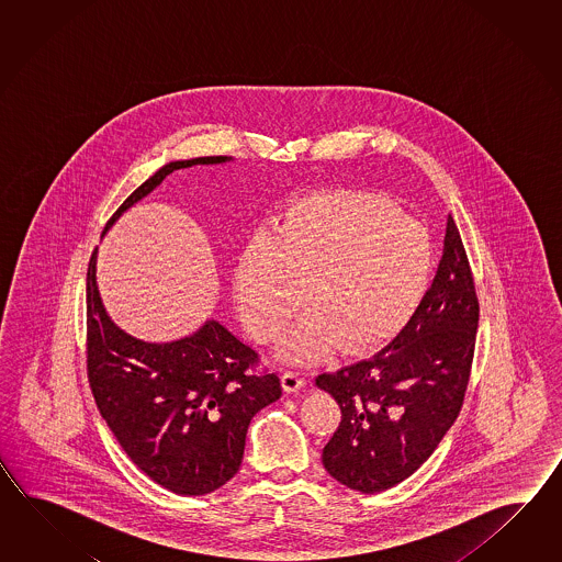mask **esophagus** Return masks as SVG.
I'll return each mask as SVG.
<instances>
[{"mask_svg": "<svg viewBox=\"0 0 562 562\" xmlns=\"http://www.w3.org/2000/svg\"><path fill=\"white\" fill-rule=\"evenodd\" d=\"M281 382H283V390L289 392V394L299 392V390L305 385V380L299 375L297 371H285V373L281 375Z\"/></svg>", "mask_w": 562, "mask_h": 562, "instance_id": "1", "label": "esophagus"}]
</instances>
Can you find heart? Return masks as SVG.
Returning <instances> with one entry per match:
<instances>
[{
    "label": "heart",
    "instance_id": "b5f03b06",
    "mask_svg": "<svg viewBox=\"0 0 562 562\" xmlns=\"http://www.w3.org/2000/svg\"><path fill=\"white\" fill-rule=\"evenodd\" d=\"M431 265L428 231L387 201L322 192L252 233L233 271V297L263 341L277 339L310 297L281 358L313 363L339 344L361 349L397 334L426 295Z\"/></svg>",
    "mask_w": 562,
    "mask_h": 562
}]
</instances>
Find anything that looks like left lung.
I'll return each instance as SVG.
<instances>
[{"label":"left lung","instance_id":"1","mask_svg":"<svg viewBox=\"0 0 562 562\" xmlns=\"http://www.w3.org/2000/svg\"><path fill=\"white\" fill-rule=\"evenodd\" d=\"M476 329L474 279L448 215L438 271L406 327L371 358L315 380L341 407L323 448L329 476L363 494L412 476L460 414Z\"/></svg>","mask_w":562,"mask_h":562}]
</instances>
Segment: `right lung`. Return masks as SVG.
Here are the masks:
<instances>
[{
    "label": "right lung",
    "mask_w": 562,
    "mask_h": 562,
    "mask_svg": "<svg viewBox=\"0 0 562 562\" xmlns=\"http://www.w3.org/2000/svg\"><path fill=\"white\" fill-rule=\"evenodd\" d=\"M233 156L170 160L108 221L104 235L180 168L233 162ZM86 277L88 378L95 404L122 450L146 476L180 496L221 488L239 472L252 416L281 397L277 373H255L257 351L209 317L172 341H144L112 322Z\"/></svg>",
    "instance_id": "1"
}]
</instances>
